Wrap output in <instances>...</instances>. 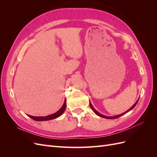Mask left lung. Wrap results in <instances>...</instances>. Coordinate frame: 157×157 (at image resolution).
Returning a JSON list of instances; mask_svg holds the SVG:
<instances>
[{
    "label": "left lung",
    "instance_id": "8db88e82",
    "mask_svg": "<svg viewBox=\"0 0 157 157\" xmlns=\"http://www.w3.org/2000/svg\"><path fill=\"white\" fill-rule=\"evenodd\" d=\"M138 100H139V99H137V101L134 104V105H132V106L129 109H128V110H127L126 112H124V113H123L121 114V115H116V116H113V117H107V116H105V115H102V114H101V113H99L98 111H96V109H94V107L92 106V103H90V107H91V109H92V111H93L95 113V114H96V115H97L98 116H99V117H103V118H107V119H115V118H118V117H120L122 116L123 115H125V114H126V113H127L128 112H129L130 111L132 110V109H134V108L135 107V106L136 105V104L137 103V102H138Z\"/></svg>",
    "mask_w": 157,
    "mask_h": 157
}]
</instances>
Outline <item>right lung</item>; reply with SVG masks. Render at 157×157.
<instances>
[{
    "instance_id": "1",
    "label": "right lung",
    "mask_w": 157,
    "mask_h": 157,
    "mask_svg": "<svg viewBox=\"0 0 157 157\" xmlns=\"http://www.w3.org/2000/svg\"><path fill=\"white\" fill-rule=\"evenodd\" d=\"M65 108H66V99H65L63 105L61 107L59 110H58L55 113L52 114V115L46 116V117H33V116H31L29 115H27V116L31 118H32V119L35 120L36 121H46L52 120V119H54V118H56L60 117L61 115H62L65 110Z\"/></svg>"
}]
</instances>
